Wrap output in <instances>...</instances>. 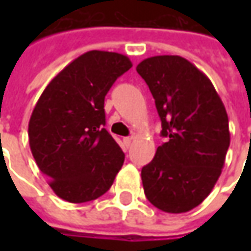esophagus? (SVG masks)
<instances>
[{"label": "esophagus", "mask_w": 251, "mask_h": 251, "mask_svg": "<svg viewBox=\"0 0 251 251\" xmlns=\"http://www.w3.org/2000/svg\"><path fill=\"white\" fill-rule=\"evenodd\" d=\"M132 140H134L132 137H126V138H123V144H124V147H126V148H130Z\"/></svg>", "instance_id": "1"}]
</instances>
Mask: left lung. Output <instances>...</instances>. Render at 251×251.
<instances>
[{
    "label": "left lung",
    "mask_w": 251,
    "mask_h": 251,
    "mask_svg": "<svg viewBox=\"0 0 251 251\" xmlns=\"http://www.w3.org/2000/svg\"><path fill=\"white\" fill-rule=\"evenodd\" d=\"M162 121L153 159L141 170L145 196L169 214L200 205L212 191L230 144L226 109L212 82L180 55H156L137 65Z\"/></svg>",
    "instance_id": "8db88e82"
}]
</instances>
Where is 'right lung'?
Returning a JSON list of instances; mask_svg holds the SVG:
<instances>
[{"instance_id": "1", "label": "right lung", "mask_w": 251, "mask_h": 251, "mask_svg": "<svg viewBox=\"0 0 251 251\" xmlns=\"http://www.w3.org/2000/svg\"><path fill=\"white\" fill-rule=\"evenodd\" d=\"M132 67L127 55L92 50L57 74L29 120V145L40 172L60 198L81 204L111 187L124 163L104 128V96Z\"/></svg>"}]
</instances>
